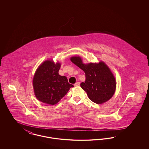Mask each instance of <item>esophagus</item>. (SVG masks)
I'll list each match as a JSON object with an SVG mask.
<instances>
[{
    "label": "esophagus",
    "mask_w": 149,
    "mask_h": 149,
    "mask_svg": "<svg viewBox=\"0 0 149 149\" xmlns=\"http://www.w3.org/2000/svg\"><path fill=\"white\" fill-rule=\"evenodd\" d=\"M80 85V82H77L75 84H74V86H79V85Z\"/></svg>",
    "instance_id": "obj_1"
}]
</instances>
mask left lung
<instances>
[{
    "label": "left lung",
    "mask_w": 149,
    "mask_h": 149,
    "mask_svg": "<svg viewBox=\"0 0 149 149\" xmlns=\"http://www.w3.org/2000/svg\"><path fill=\"white\" fill-rule=\"evenodd\" d=\"M70 60L85 72V82L81 83L80 86L90 100L101 104L113 97L116 89V80L104 61L84 64L82 58L79 56L71 57Z\"/></svg>",
    "instance_id": "left-lung-1"
}]
</instances>
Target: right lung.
<instances>
[{"label": "right lung", "instance_id": "1", "mask_svg": "<svg viewBox=\"0 0 149 149\" xmlns=\"http://www.w3.org/2000/svg\"><path fill=\"white\" fill-rule=\"evenodd\" d=\"M61 63L46 60L40 65L34 74L32 84L36 98L43 103L54 105L62 99L74 85L58 74Z\"/></svg>", "mask_w": 149, "mask_h": 149}]
</instances>
